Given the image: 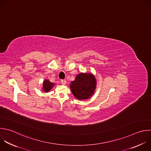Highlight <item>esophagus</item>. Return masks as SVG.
Masks as SVG:
<instances>
[{
  "mask_svg": "<svg viewBox=\"0 0 151 151\" xmlns=\"http://www.w3.org/2000/svg\"><path fill=\"white\" fill-rule=\"evenodd\" d=\"M61 83L62 85H65L66 83V81L65 80H61Z\"/></svg>",
  "mask_w": 151,
  "mask_h": 151,
  "instance_id": "obj_1",
  "label": "esophagus"
}]
</instances>
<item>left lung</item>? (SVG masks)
<instances>
[{
    "instance_id": "obj_1",
    "label": "left lung",
    "mask_w": 151,
    "mask_h": 151,
    "mask_svg": "<svg viewBox=\"0 0 151 151\" xmlns=\"http://www.w3.org/2000/svg\"><path fill=\"white\" fill-rule=\"evenodd\" d=\"M69 86L76 99H87L92 96L95 91L96 80L92 73L81 72L76 75L75 79L71 82Z\"/></svg>"
}]
</instances>
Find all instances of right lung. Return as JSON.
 <instances>
[{"label":"right lung","instance_id":"1","mask_svg":"<svg viewBox=\"0 0 151 151\" xmlns=\"http://www.w3.org/2000/svg\"><path fill=\"white\" fill-rule=\"evenodd\" d=\"M55 85L54 83L50 82L48 79H45L42 82V91L44 92H48Z\"/></svg>","mask_w":151,"mask_h":151}]
</instances>
